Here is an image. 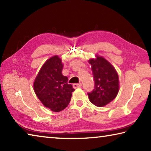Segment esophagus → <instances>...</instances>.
<instances>
[{"label":"esophagus","instance_id":"esophagus-1","mask_svg":"<svg viewBox=\"0 0 151 151\" xmlns=\"http://www.w3.org/2000/svg\"><path fill=\"white\" fill-rule=\"evenodd\" d=\"M73 88H79V87H81V86H82V84H81V83H78V84H73Z\"/></svg>","mask_w":151,"mask_h":151}]
</instances>
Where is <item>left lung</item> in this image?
Instances as JSON below:
<instances>
[{
	"mask_svg": "<svg viewBox=\"0 0 151 151\" xmlns=\"http://www.w3.org/2000/svg\"><path fill=\"white\" fill-rule=\"evenodd\" d=\"M91 65L94 88L88 93V99L96 106L102 107L116 98L119 90V75L113 66L103 57L96 55L88 60Z\"/></svg>",
	"mask_w": 151,
	"mask_h": 151,
	"instance_id": "1",
	"label": "left lung"
}]
</instances>
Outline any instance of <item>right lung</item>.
<instances>
[{
    "instance_id": "right-lung-1",
    "label": "right lung",
    "mask_w": 151,
    "mask_h": 151,
    "mask_svg": "<svg viewBox=\"0 0 151 151\" xmlns=\"http://www.w3.org/2000/svg\"><path fill=\"white\" fill-rule=\"evenodd\" d=\"M63 64L55 55L42 66L33 83L34 91L40 102L53 112H60L68 105L73 86L68 83V77L63 76Z\"/></svg>"
}]
</instances>
